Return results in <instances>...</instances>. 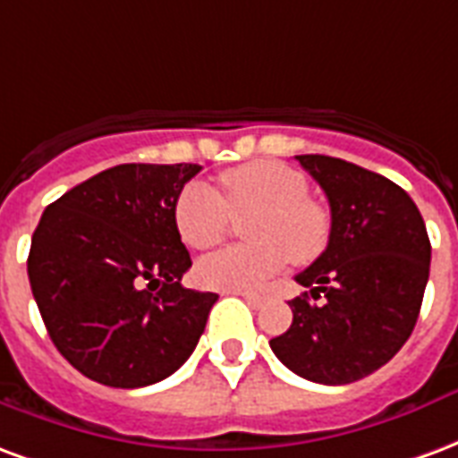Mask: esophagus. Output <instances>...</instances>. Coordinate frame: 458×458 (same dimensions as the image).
<instances>
[{
  "instance_id": "34e87169",
  "label": "esophagus",
  "mask_w": 458,
  "mask_h": 458,
  "mask_svg": "<svg viewBox=\"0 0 458 458\" xmlns=\"http://www.w3.org/2000/svg\"><path fill=\"white\" fill-rule=\"evenodd\" d=\"M233 295H242V298L246 300V302H249L251 307H261V302H263L261 295H256V293H233Z\"/></svg>"
}]
</instances>
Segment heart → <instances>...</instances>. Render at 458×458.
Listing matches in <instances>:
<instances>
[{"label":"heart","instance_id":"b5f03b06","mask_svg":"<svg viewBox=\"0 0 458 458\" xmlns=\"http://www.w3.org/2000/svg\"><path fill=\"white\" fill-rule=\"evenodd\" d=\"M225 199L205 182H192L175 202V226L192 249H212L229 232L233 216L256 212L246 225L249 246H232L197 263L202 288L219 293H253L283 270L288 256L295 263L315 261L325 251L332 216L310 199L302 173L280 163H246L222 175Z\"/></svg>","mask_w":458,"mask_h":458}]
</instances>
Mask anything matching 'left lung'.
<instances>
[{"instance_id":"1","label":"left lung","mask_w":458,"mask_h":458,"mask_svg":"<svg viewBox=\"0 0 458 458\" xmlns=\"http://www.w3.org/2000/svg\"><path fill=\"white\" fill-rule=\"evenodd\" d=\"M295 158L325 190L332 232L322 256L295 276L310 293L290 302L293 325L270 349L302 378L346 386L410 339L432 246L420 209L393 180L332 156Z\"/></svg>"}]
</instances>
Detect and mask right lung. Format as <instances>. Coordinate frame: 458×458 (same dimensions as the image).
<instances>
[{
  "instance_id": "right-lung-1",
  "label": "right lung",
  "mask_w": 458,
  "mask_h": 458,
  "mask_svg": "<svg viewBox=\"0 0 458 458\" xmlns=\"http://www.w3.org/2000/svg\"><path fill=\"white\" fill-rule=\"evenodd\" d=\"M195 163H123L46 207L29 251L43 325L70 366L143 388L188 361L219 295L182 288L192 266L175 202Z\"/></svg>"
}]
</instances>
